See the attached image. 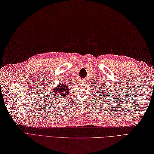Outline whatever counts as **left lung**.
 Returning <instances> with one entry per match:
<instances>
[{
    "label": "left lung",
    "mask_w": 154,
    "mask_h": 154,
    "mask_svg": "<svg viewBox=\"0 0 154 154\" xmlns=\"http://www.w3.org/2000/svg\"><path fill=\"white\" fill-rule=\"evenodd\" d=\"M101 83H103V85L104 82H101ZM100 96H101V95L105 96V95H106V94H107V92H106L105 90H101V92L100 93ZM103 97H105V96H103Z\"/></svg>",
    "instance_id": "obj_1"
}]
</instances>
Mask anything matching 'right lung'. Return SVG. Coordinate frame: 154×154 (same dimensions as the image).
I'll return each mask as SVG.
<instances>
[{"label": "right lung", "instance_id": "add662e5", "mask_svg": "<svg viewBox=\"0 0 154 154\" xmlns=\"http://www.w3.org/2000/svg\"><path fill=\"white\" fill-rule=\"evenodd\" d=\"M69 88L66 84L60 82L57 87L53 89V96H54L56 100H60V98H66L69 93Z\"/></svg>", "mask_w": 154, "mask_h": 154}]
</instances>
